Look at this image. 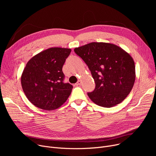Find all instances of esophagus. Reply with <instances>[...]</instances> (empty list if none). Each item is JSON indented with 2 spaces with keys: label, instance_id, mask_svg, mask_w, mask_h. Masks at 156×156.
I'll return each instance as SVG.
<instances>
[{
  "label": "esophagus",
  "instance_id": "obj_1",
  "mask_svg": "<svg viewBox=\"0 0 156 156\" xmlns=\"http://www.w3.org/2000/svg\"><path fill=\"white\" fill-rule=\"evenodd\" d=\"M81 80H78L77 82L75 83V85L76 86H78V85H81Z\"/></svg>",
  "mask_w": 156,
  "mask_h": 156
}]
</instances>
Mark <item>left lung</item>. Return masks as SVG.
Returning a JSON list of instances; mask_svg holds the SVG:
<instances>
[{"instance_id": "left-lung-1", "label": "left lung", "mask_w": 156, "mask_h": 156, "mask_svg": "<svg viewBox=\"0 0 156 156\" xmlns=\"http://www.w3.org/2000/svg\"><path fill=\"white\" fill-rule=\"evenodd\" d=\"M90 70L95 88L88 96L95 104L111 108L125 99L135 81V62L128 52L110 43L91 42L75 48Z\"/></svg>"}]
</instances>
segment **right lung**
Listing matches in <instances>:
<instances>
[{"label": "right lung", "mask_w": 156, "mask_h": 156, "mask_svg": "<svg viewBox=\"0 0 156 156\" xmlns=\"http://www.w3.org/2000/svg\"><path fill=\"white\" fill-rule=\"evenodd\" d=\"M71 48L52 47L34 55L22 73L21 83L28 101L47 111L60 108L70 95L73 86L64 83L62 66Z\"/></svg>", "instance_id": "obj_1"}]
</instances>
